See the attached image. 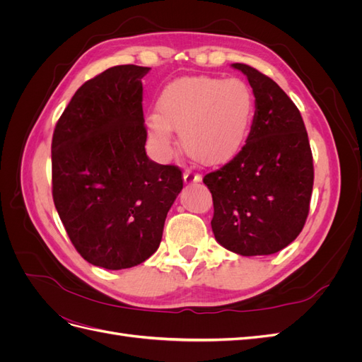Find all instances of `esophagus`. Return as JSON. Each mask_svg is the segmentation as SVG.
<instances>
[{
    "label": "esophagus",
    "instance_id": "1",
    "mask_svg": "<svg viewBox=\"0 0 362 362\" xmlns=\"http://www.w3.org/2000/svg\"><path fill=\"white\" fill-rule=\"evenodd\" d=\"M182 180L185 184H194V182H199L201 181V175L194 173L192 170H185L182 175Z\"/></svg>",
    "mask_w": 362,
    "mask_h": 362
}]
</instances>
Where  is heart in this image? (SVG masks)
<instances>
[{"mask_svg":"<svg viewBox=\"0 0 362 362\" xmlns=\"http://www.w3.org/2000/svg\"><path fill=\"white\" fill-rule=\"evenodd\" d=\"M254 116L255 96L246 81L187 76L164 87L146 127L158 160L172 156L173 129H178L182 148L194 160L222 166L245 148Z\"/></svg>","mask_w":362,"mask_h":362,"instance_id":"1","label":"heart"}]
</instances>
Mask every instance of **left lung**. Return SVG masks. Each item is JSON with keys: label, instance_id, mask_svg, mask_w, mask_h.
I'll return each mask as SVG.
<instances>
[{"label": "left lung", "instance_id": "obj_1", "mask_svg": "<svg viewBox=\"0 0 362 362\" xmlns=\"http://www.w3.org/2000/svg\"><path fill=\"white\" fill-rule=\"evenodd\" d=\"M255 96V116L240 154L206 173L218 245L243 257L270 255L298 237L310 211L313 154L294 103L267 75L234 63Z\"/></svg>", "mask_w": 362, "mask_h": 362}]
</instances>
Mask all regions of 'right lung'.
<instances>
[{
	"instance_id": "obj_1",
	"label": "right lung",
	"mask_w": 362,
	"mask_h": 362,
	"mask_svg": "<svg viewBox=\"0 0 362 362\" xmlns=\"http://www.w3.org/2000/svg\"><path fill=\"white\" fill-rule=\"evenodd\" d=\"M149 69L120 64L86 81L52 136L54 205L78 254L108 270L154 254L182 190L181 169L145 151L141 78Z\"/></svg>"
}]
</instances>
